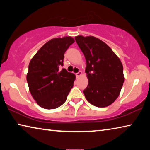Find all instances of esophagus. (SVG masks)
Wrapping results in <instances>:
<instances>
[{
    "label": "esophagus",
    "instance_id": "1",
    "mask_svg": "<svg viewBox=\"0 0 150 150\" xmlns=\"http://www.w3.org/2000/svg\"><path fill=\"white\" fill-rule=\"evenodd\" d=\"M81 74H82V72L81 71H79L78 73H76V76H77V77H80V76L81 75Z\"/></svg>",
    "mask_w": 150,
    "mask_h": 150
}]
</instances>
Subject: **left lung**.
I'll return each instance as SVG.
<instances>
[{"instance_id":"8db88e82","label":"left lung","mask_w":150,"mask_h":150,"mask_svg":"<svg viewBox=\"0 0 150 150\" xmlns=\"http://www.w3.org/2000/svg\"><path fill=\"white\" fill-rule=\"evenodd\" d=\"M75 40L84 54L88 80L83 91L88 103L106 107L116 100L124 81L122 62L111 48L94 36L77 35Z\"/></svg>"}]
</instances>
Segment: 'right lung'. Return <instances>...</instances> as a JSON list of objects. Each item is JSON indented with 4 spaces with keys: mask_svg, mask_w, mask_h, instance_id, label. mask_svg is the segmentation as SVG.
Here are the masks:
<instances>
[{
    "mask_svg": "<svg viewBox=\"0 0 150 150\" xmlns=\"http://www.w3.org/2000/svg\"><path fill=\"white\" fill-rule=\"evenodd\" d=\"M74 42L70 36L50 40L30 61L27 83L34 99L42 108L54 109L62 105L73 87L75 75L61 67L65 51Z\"/></svg>",
    "mask_w": 150,
    "mask_h": 150,
    "instance_id": "right-lung-1",
    "label": "right lung"
}]
</instances>
